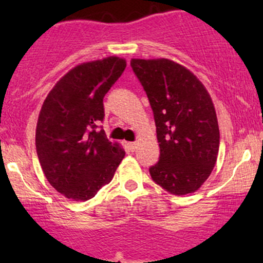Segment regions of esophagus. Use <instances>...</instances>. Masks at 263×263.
<instances>
[{"label": "esophagus", "instance_id": "esophagus-1", "mask_svg": "<svg viewBox=\"0 0 263 263\" xmlns=\"http://www.w3.org/2000/svg\"><path fill=\"white\" fill-rule=\"evenodd\" d=\"M127 146L131 151H135L136 148H137V142H128Z\"/></svg>", "mask_w": 263, "mask_h": 263}]
</instances>
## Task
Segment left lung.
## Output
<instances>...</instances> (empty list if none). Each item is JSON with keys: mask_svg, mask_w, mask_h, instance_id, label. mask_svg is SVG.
Wrapping results in <instances>:
<instances>
[{"mask_svg": "<svg viewBox=\"0 0 263 263\" xmlns=\"http://www.w3.org/2000/svg\"><path fill=\"white\" fill-rule=\"evenodd\" d=\"M155 115L159 161L152 179L176 195L194 193L215 167L220 132L210 93L189 69L171 59H132Z\"/></svg>", "mask_w": 263, "mask_h": 263, "instance_id": "1", "label": "left lung"}]
</instances>
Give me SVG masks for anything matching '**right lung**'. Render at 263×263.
<instances>
[{"label": "right lung", "mask_w": 263, "mask_h": 263, "mask_svg": "<svg viewBox=\"0 0 263 263\" xmlns=\"http://www.w3.org/2000/svg\"><path fill=\"white\" fill-rule=\"evenodd\" d=\"M120 57L81 63L57 81L42 105L35 128V148L50 185L65 198L85 201L114 178L125 157L104 129V96L121 77Z\"/></svg>", "instance_id": "right-lung-1"}]
</instances>
